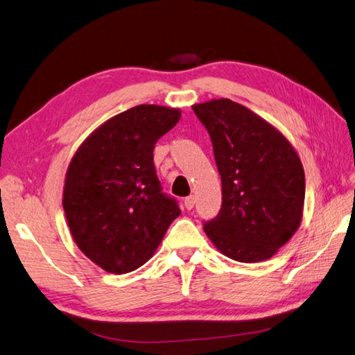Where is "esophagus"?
Listing matches in <instances>:
<instances>
[{
  "label": "esophagus",
  "mask_w": 355,
  "mask_h": 355,
  "mask_svg": "<svg viewBox=\"0 0 355 355\" xmlns=\"http://www.w3.org/2000/svg\"><path fill=\"white\" fill-rule=\"evenodd\" d=\"M184 203H185V208H187V209H193L194 205H196V196H194V194L188 196V198H185Z\"/></svg>",
  "instance_id": "34e87169"
}]
</instances>
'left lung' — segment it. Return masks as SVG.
<instances>
[{
  "instance_id": "8db88e82",
  "label": "left lung",
  "mask_w": 355,
  "mask_h": 355,
  "mask_svg": "<svg viewBox=\"0 0 355 355\" xmlns=\"http://www.w3.org/2000/svg\"><path fill=\"white\" fill-rule=\"evenodd\" d=\"M222 179V208L203 231L223 255L258 263L277 254L302 220L305 175L288 139L230 98L194 105Z\"/></svg>"
}]
</instances>
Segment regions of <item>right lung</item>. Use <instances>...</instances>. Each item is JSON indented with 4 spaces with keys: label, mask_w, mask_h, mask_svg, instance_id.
<instances>
[{
    "label": "right lung",
    "mask_w": 355,
    "mask_h": 355,
    "mask_svg": "<svg viewBox=\"0 0 355 355\" xmlns=\"http://www.w3.org/2000/svg\"><path fill=\"white\" fill-rule=\"evenodd\" d=\"M179 120V109L130 107L94 130L69 162L62 203L71 235L109 273L148 261L180 214L153 164L156 141Z\"/></svg>",
    "instance_id": "add662e5"
}]
</instances>
